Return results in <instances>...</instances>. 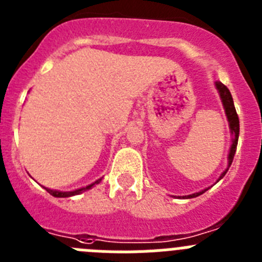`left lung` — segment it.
Segmentation results:
<instances>
[{
  "instance_id": "8db88e82",
  "label": "left lung",
  "mask_w": 262,
  "mask_h": 262,
  "mask_svg": "<svg viewBox=\"0 0 262 262\" xmlns=\"http://www.w3.org/2000/svg\"><path fill=\"white\" fill-rule=\"evenodd\" d=\"M215 88H216L217 93H219V97H221L222 105H223L224 113H226L227 120H228V126H230V133H231V135H232V143H231L230 152H228V164H227V169L224 170L223 173H222L221 176H219V178H217V181H221L222 178L226 176L227 170L230 169L231 164H232L233 156H235V152H236V145H237V140H239V129H240L239 127L240 126H239V117H237V114H236L235 105H233V99H232V96H231V93H230V90L227 89V86H224V85L222 84V82H219V81H216V82H215ZM209 189L210 187H206V189H203V190L196 191V193L190 194V195H184L182 198H186V200H189V198H195V196L201 195V194H203L205 191L209 190Z\"/></svg>"
}]
</instances>
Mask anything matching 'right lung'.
I'll use <instances>...</instances> for the list:
<instances>
[{
	"instance_id": "1",
	"label": "right lung",
	"mask_w": 262,
	"mask_h": 262,
	"mask_svg": "<svg viewBox=\"0 0 262 262\" xmlns=\"http://www.w3.org/2000/svg\"><path fill=\"white\" fill-rule=\"evenodd\" d=\"M101 181H102V178H98V180H97V181H94L93 184L88 185V186H85V187H80V189H76V190H72V191H60V190H56V189H48V187H45V189L51 194V195L56 196V198H68V196L78 195V194L89 190V189H92L94 185H98Z\"/></svg>"
}]
</instances>
